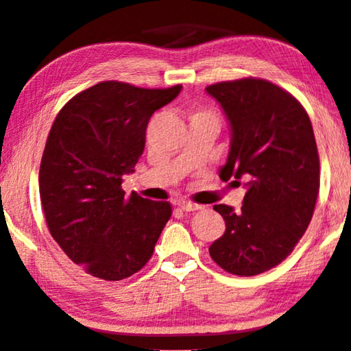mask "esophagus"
<instances>
[{
  "mask_svg": "<svg viewBox=\"0 0 351 351\" xmlns=\"http://www.w3.org/2000/svg\"><path fill=\"white\" fill-rule=\"evenodd\" d=\"M178 206H180L182 210H186V213H192V210H199L203 208L202 204H195V203H191V202H180V203H178Z\"/></svg>",
  "mask_w": 351,
  "mask_h": 351,
  "instance_id": "obj_1",
  "label": "esophagus"
}]
</instances>
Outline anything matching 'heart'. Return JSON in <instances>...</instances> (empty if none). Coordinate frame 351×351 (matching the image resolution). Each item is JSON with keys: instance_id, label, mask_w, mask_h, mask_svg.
Returning a JSON list of instances; mask_svg holds the SVG:
<instances>
[{"instance_id": "obj_1", "label": "heart", "mask_w": 351, "mask_h": 351, "mask_svg": "<svg viewBox=\"0 0 351 351\" xmlns=\"http://www.w3.org/2000/svg\"><path fill=\"white\" fill-rule=\"evenodd\" d=\"M192 119H210V120H215V115L210 112V110H199V112L192 115Z\"/></svg>"}]
</instances>
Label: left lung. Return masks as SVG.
I'll return each mask as SVG.
<instances>
[{
    "label": "left lung",
    "mask_w": 351,
    "mask_h": 351,
    "mask_svg": "<svg viewBox=\"0 0 351 351\" xmlns=\"http://www.w3.org/2000/svg\"><path fill=\"white\" fill-rule=\"evenodd\" d=\"M206 92L231 130L219 176L247 181L241 209L214 206L226 230L209 254L228 274H264L292 253L313 219L320 187L313 125L291 93L265 80L219 82Z\"/></svg>",
    "instance_id": "8db88e82"
}]
</instances>
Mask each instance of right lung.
<instances>
[{
  "mask_svg": "<svg viewBox=\"0 0 351 351\" xmlns=\"http://www.w3.org/2000/svg\"><path fill=\"white\" fill-rule=\"evenodd\" d=\"M181 88L104 81L56 117L38 171L42 208L54 241L92 276L125 280L152 258L171 206L126 197L121 176L134 171L152 115Z\"/></svg>",
  "mask_w": 351,
  "mask_h": 351,
  "instance_id": "right-lung-1",
  "label": "right lung"
}]
</instances>
